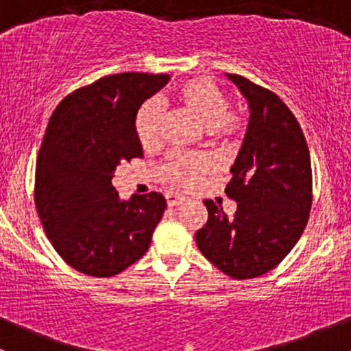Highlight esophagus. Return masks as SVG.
Returning <instances> with one entry per match:
<instances>
[{"instance_id":"obj_1","label":"esophagus","mask_w":351,"mask_h":351,"mask_svg":"<svg viewBox=\"0 0 351 351\" xmlns=\"http://www.w3.org/2000/svg\"><path fill=\"white\" fill-rule=\"evenodd\" d=\"M165 201H167V206L174 208V206L184 204V202H186V197L179 196V194H174V193H169L165 194Z\"/></svg>"}]
</instances>
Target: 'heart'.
Returning a JSON list of instances; mask_svg holds the SVG:
<instances>
[{
	"label": "heart",
	"mask_w": 351,
	"mask_h": 351,
	"mask_svg": "<svg viewBox=\"0 0 351 351\" xmlns=\"http://www.w3.org/2000/svg\"><path fill=\"white\" fill-rule=\"evenodd\" d=\"M172 101L182 113L189 114L213 143L230 147L247 128V110L230 104L226 93L204 77L189 79L172 91ZM135 135L145 152L157 150L162 143V114L154 101H147L135 114ZM208 155H171L157 167V177L176 187H189L213 171Z\"/></svg>",
	"instance_id": "obj_1"
}]
</instances>
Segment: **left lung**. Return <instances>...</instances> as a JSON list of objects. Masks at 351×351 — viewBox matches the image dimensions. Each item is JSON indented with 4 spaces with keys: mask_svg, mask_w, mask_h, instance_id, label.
<instances>
[{
    "mask_svg": "<svg viewBox=\"0 0 351 351\" xmlns=\"http://www.w3.org/2000/svg\"><path fill=\"white\" fill-rule=\"evenodd\" d=\"M250 106V123L231 167L226 196L233 218L206 199L208 221L197 230L201 254L233 279L276 269L294 248L309 219L313 172L304 133L276 93L238 74H226Z\"/></svg>",
    "mask_w": 351,
    "mask_h": 351,
    "instance_id": "1",
    "label": "left lung"
}]
</instances>
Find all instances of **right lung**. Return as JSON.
<instances>
[{"label":"right lung","instance_id":"right-lung-1","mask_svg":"<svg viewBox=\"0 0 351 351\" xmlns=\"http://www.w3.org/2000/svg\"><path fill=\"white\" fill-rule=\"evenodd\" d=\"M169 82L167 74L123 72L75 89L57 104L35 167V206L64 262L113 277L147 254L167 202L158 193L120 201V165L142 158L135 114Z\"/></svg>","mask_w":351,"mask_h":351}]
</instances>
